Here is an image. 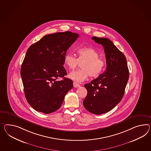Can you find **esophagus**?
Segmentation results:
<instances>
[{"label": "esophagus", "instance_id": "obj_1", "mask_svg": "<svg viewBox=\"0 0 151 151\" xmlns=\"http://www.w3.org/2000/svg\"><path fill=\"white\" fill-rule=\"evenodd\" d=\"M73 86L74 88H79L81 86V85L78 84L76 82H73Z\"/></svg>", "mask_w": 151, "mask_h": 151}]
</instances>
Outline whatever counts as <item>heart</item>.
Returning a JSON list of instances; mask_svg holds the SVG:
<instances>
[{"instance_id": "obj_1", "label": "heart", "mask_w": 151, "mask_h": 151, "mask_svg": "<svg viewBox=\"0 0 151 151\" xmlns=\"http://www.w3.org/2000/svg\"><path fill=\"white\" fill-rule=\"evenodd\" d=\"M78 58L73 54L68 53L65 56L64 62L70 70H74L81 64V69L70 72L68 77L77 82H81L87 79L89 75L96 77L104 70L106 63L103 58H99V54L93 48H81L78 50Z\"/></svg>"}]
</instances>
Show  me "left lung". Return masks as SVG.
Wrapping results in <instances>:
<instances>
[{
    "label": "left lung",
    "instance_id": "left-lung-1",
    "mask_svg": "<svg viewBox=\"0 0 151 151\" xmlns=\"http://www.w3.org/2000/svg\"><path fill=\"white\" fill-rule=\"evenodd\" d=\"M104 49L106 70L104 73L84 85L88 93L83 101L85 109L100 115L110 111L122 100L129 72L126 58L111 40L106 38H92Z\"/></svg>",
    "mask_w": 151,
    "mask_h": 151
}]
</instances>
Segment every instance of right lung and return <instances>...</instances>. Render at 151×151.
Wrapping results in <instances>:
<instances>
[{
    "instance_id": "1",
    "label": "right lung",
    "mask_w": 151,
    "mask_h": 151,
    "mask_svg": "<svg viewBox=\"0 0 151 151\" xmlns=\"http://www.w3.org/2000/svg\"><path fill=\"white\" fill-rule=\"evenodd\" d=\"M79 37L68 31L47 35L28 49L21 76L26 100L35 110L45 114L57 111L72 89L63 65L67 50ZM60 77L63 79L58 81Z\"/></svg>"
}]
</instances>
